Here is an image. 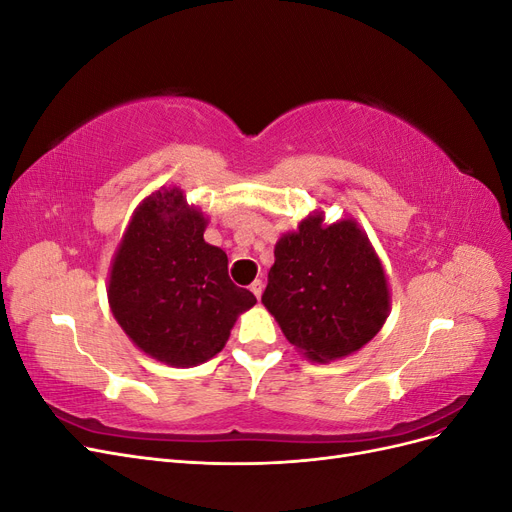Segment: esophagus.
Returning <instances> with one entry per match:
<instances>
[{
	"label": "esophagus",
	"mask_w": 512,
	"mask_h": 512,
	"mask_svg": "<svg viewBox=\"0 0 512 512\" xmlns=\"http://www.w3.org/2000/svg\"><path fill=\"white\" fill-rule=\"evenodd\" d=\"M262 288H265V284H262V280H254L252 282V286H250V290L256 294V299H260V294H262Z\"/></svg>",
	"instance_id": "1"
}]
</instances>
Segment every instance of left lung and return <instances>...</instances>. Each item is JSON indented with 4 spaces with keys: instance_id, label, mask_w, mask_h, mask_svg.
<instances>
[{
    "instance_id": "left-lung-1",
    "label": "left lung",
    "mask_w": 512,
    "mask_h": 512,
    "mask_svg": "<svg viewBox=\"0 0 512 512\" xmlns=\"http://www.w3.org/2000/svg\"><path fill=\"white\" fill-rule=\"evenodd\" d=\"M262 303L288 342L329 363L363 348L389 316L380 260L352 220L322 226L307 218L275 245Z\"/></svg>"
}]
</instances>
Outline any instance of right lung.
<instances>
[{"label": "right lung", "instance_id": "add662e5", "mask_svg": "<svg viewBox=\"0 0 512 512\" xmlns=\"http://www.w3.org/2000/svg\"><path fill=\"white\" fill-rule=\"evenodd\" d=\"M207 220L179 190L153 194L121 239L108 303L132 342L173 367L218 354L256 297L232 284L228 256L203 239Z\"/></svg>", "mask_w": 512, "mask_h": 512}]
</instances>
